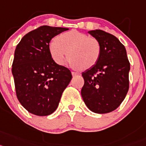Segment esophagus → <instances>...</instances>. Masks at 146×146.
<instances>
[{"label": "esophagus", "instance_id": "1", "mask_svg": "<svg viewBox=\"0 0 146 146\" xmlns=\"http://www.w3.org/2000/svg\"><path fill=\"white\" fill-rule=\"evenodd\" d=\"M71 73H72V76H73V77L77 76H78V75H80V73H77V72H74V71L72 72Z\"/></svg>", "mask_w": 146, "mask_h": 146}]
</instances>
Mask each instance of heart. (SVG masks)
Masks as SVG:
<instances>
[{"instance_id":"1","label":"heart","mask_w":146,"mask_h":146,"mask_svg":"<svg viewBox=\"0 0 146 146\" xmlns=\"http://www.w3.org/2000/svg\"><path fill=\"white\" fill-rule=\"evenodd\" d=\"M49 52L53 60L59 65H63L69 56L71 65L88 69L98 62L101 45L96 37L72 30L61 34L56 41L51 42Z\"/></svg>"}]
</instances>
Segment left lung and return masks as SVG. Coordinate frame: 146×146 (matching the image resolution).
I'll list each match as a JSON object with an SVG mask.
<instances>
[{
  "instance_id": "left-lung-1",
  "label": "left lung",
  "mask_w": 146,
  "mask_h": 146,
  "mask_svg": "<svg viewBox=\"0 0 146 146\" xmlns=\"http://www.w3.org/2000/svg\"><path fill=\"white\" fill-rule=\"evenodd\" d=\"M89 33L100 42L101 56L82 73V98L91 111L98 114L114 111L126 98L129 88L130 63L124 45L116 36L102 30Z\"/></svg>"
}]
</instances>
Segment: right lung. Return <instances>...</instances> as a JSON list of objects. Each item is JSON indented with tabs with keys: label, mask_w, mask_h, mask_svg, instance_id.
Instances as JSON below:
<instances>
[{
	"label": "right lung",
	"mask_w": 146,
	"mask_h": 146,
	"mask_svg": "<svg viewBox=\"0 0 146 146\" xmlns=\"http://www.w3.org/2000/svg\"><path fill=\"white\" fill-rule=\"evenodd\" d=\"M67 28L42 26L26 34L15 51L12 72L17 99L29 112L52 114L72 78L68 68L59 65L49 52V43Z\"/></svg>",
	"instance_id": "right-lung-1"
}]
</instances>
